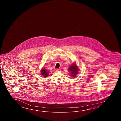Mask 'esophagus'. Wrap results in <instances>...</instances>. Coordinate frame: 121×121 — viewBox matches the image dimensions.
I'll list each match as a JSON object with an SVG mask.
<instances>
[{"instance_id": "1", "label": "esophagus", "mask_w": 121, "mask_h": 121, "mask_svg": "<svg viewBox=\"0 0 121 121\" xmlns=\"http://www.w3.org/2000/svg\"><path fill=\"white\" fill-rule=\"evenodd\" d=\"M60 71H61V69H57L56 70L57 72H60Z\"/></svg>"}]
</instances>
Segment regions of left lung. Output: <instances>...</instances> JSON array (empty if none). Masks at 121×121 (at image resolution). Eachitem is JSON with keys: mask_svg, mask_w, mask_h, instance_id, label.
Segmentation results:
<instances>
[{"mask_svg": "<svg viewBox=\"0 0 121 121\" xmlns=\"http://www.w3.org/2000/svg\"><path fill=\"white\" fill-rule=\"evenodd\" d=\"M68 71L69 72L70 77L73 78L77 76L80 71V69L76 64V62L73 63V64L69 66Z\"/></svg>", "mask_w": 121, "mask_h": 121, "instance_id": "left-lung-1", "label": "left lung"}]
</instances>
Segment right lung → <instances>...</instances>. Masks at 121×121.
<instances>
[{
  "label": "right lung",
  "mask_w": 121,
  "mask_h": 121,
  "mask_svg": "<svg viewBox=\"0 0 121 121\" xmlns=\"http://www.w3.org/2000/svg\"><path fill=\"white\" fill-rule=\"evenodd\" d=\"M41 74L42 77H43L44 78H46V77H48V76L49 73H50V72L48 71V70L45 69L44 67L41 69Z\"/></svg>",
  "instance_id": "right-lung-1"
}]
</instances>
